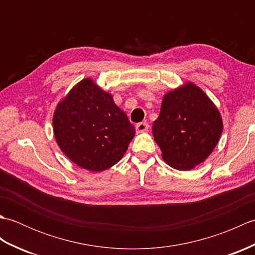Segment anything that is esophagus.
<instances>
[{
  "label": "esophagus",
  "instance_id": "esophagus-1",
  "mask_svg": "<svg viewBox=\"0 0 255 255\" xmlns=\"http://www.w3.org/2000/svg\"><path fill=\"white\" fill-rule=\"evenodd\" d=\"M148 128H149V125H148V123H145V122L139 123V124L136 125V130H137V132L147 131Z\"/></svg>",
  "mask_w": 255,
  "mask_h": 255
}]
</instances>
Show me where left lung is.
Masks as SVG:
<instances>
[{
  "mask_svg": "<svg viewBox=\"0 0 255 255\" xmlns=\"http://www.w3.org/2000/svg\"><path fill=\"white\" fill-rule=\"evenodd\" d=\"M223 128L218 108L202 89L186 82L164 95L152 133L166 163L188 171L213 152Z\"/></svg>",
  "mask_w": 255,
  "mask_h": 255,
  "instance_id": "left-lung-1",
  "label": "left lung"
}]
</instances>
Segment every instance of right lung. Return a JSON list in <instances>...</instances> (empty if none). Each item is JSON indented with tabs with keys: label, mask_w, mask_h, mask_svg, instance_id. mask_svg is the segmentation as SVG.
<instances>
[{
	"label": "right lung",
	"mask_w": 255,
	"mask_h": 255,
	"mask_svg": "<svg viewBox=\"0 0 255 255\" xmlns=\"http://www.w3.org/2000/svg\"><path fill=\"white\" fill-rule=\"evenodd\" d=\"M52 126L62 152L91 172L115 165L136 133L112 94L90 78L80 81L58 103Z\"/></svg>",
	"instance_id": "add662e5"
}]
</instances>
